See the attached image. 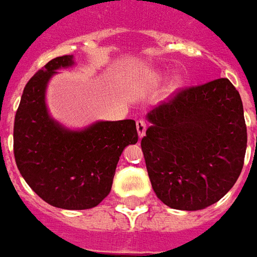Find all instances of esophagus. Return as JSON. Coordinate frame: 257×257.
<instances>
[{"label":"esophagus","instance_id":"obj_1","mask_svg":"<svg viewBox=\"0 0 257 257\" xmlns=\"http://www.w3.org/2000/svg\"><path fill=\"white\" fill-rule=\"evenodd\" d=\"M146 128H147V123L145 119H139V121H136V129H138V135H139V138H143L145 134H146Z\"/></svg>","mask_w":257,"mask_h":257}]
</instances>
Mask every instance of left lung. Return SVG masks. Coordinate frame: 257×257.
Masks as SVG:
<instances>
[{
  "label": "left lung",
  "instance_id": "obj_1",
  "mask_svg": "<svg viewBox=\"0 0 257 257\" xmlns=\"http://www.w3.org/2000/svg\"><path fill=\"white\" fill-rule=\"evenodd\" d=\"M141 142L149 178L171 209L200 210L234 186L246 152V123L228 79L182 87L147 115Z\"/></svg>",
  "mask_w": 257,
  "mask_h": 257
}]
</instances>
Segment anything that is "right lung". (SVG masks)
I'll use <instances>...</instances> for the list:
<instances>
[{
  "mask_svg": "<svg viewBox=\"0 0 257 257\" xmlns=\"http://www.w3.org/2000/svg\"><path fill=\"white\" fill-rule=\"evenodd\" d=\"M72 64V55L57 57L26 83L14 123V156L25 181L44 202L85 210L110 193L119 156L139 136L134 119L68 131L50 118L44 101L47 82L57 69Z\"/></svg>",
  "mask_w": 257,
  "mask_h": 257,
  "instance_id": "1",
  "label": "right lung"
}]
</instances>
